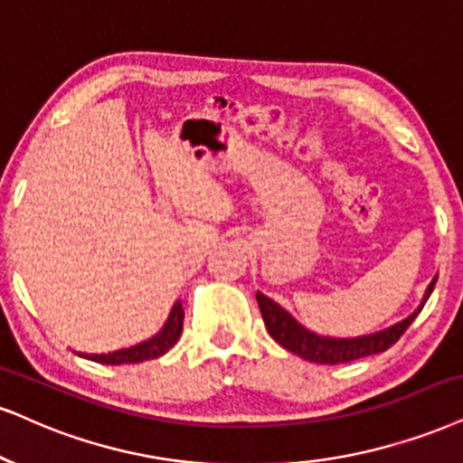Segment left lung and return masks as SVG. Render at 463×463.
Segmentation results:
<instances>
[{
  "label": "left lung",
  "instance_id": "left-lung-1",
  "mask_svg": "<svg viewBox=\"0 0 463 463\" xmlns=\"http://www.w3.org/2000/svg\"><path fill=\"white\" fill-rule=\"evenodd\" d=\"M436 279L427 288L425 298L420 302V307L416 309L412 316L395 324V326L380 330V333L356 336V339H333V336H319L305 326H300L296 319L289 316L283 307H279L275 300H270L268 296L258 292V305L261 311V317H264V324L270 333L272 339L277 341L279 345H283L285 350L298 354L305 361L317 363V364H339V363H350L358 361V358L371 356V354H380L389 350L392 344H397L399 336L406 333L410 324L414 322V317L419 316L420 309L425 307L427 298H430L433 292V285H436Z\"/></svg>",
  "mask_w": 463,
  "mask_h": 463
}]
</instances>
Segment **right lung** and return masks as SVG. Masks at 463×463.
I'll use <instances>...</instances> for the list:
<instances>
[{
	"instance_id": "add662e5",
	"label": "right lung",
	"mask_w": 463,
	"mask_h": 463,
	"mask_svg": "<svg viewBox=\"0 0 463 463\" xmlns=\"http://www.w3.org/2000/svg\"><path fill=\"white\" fill-rule=\"evenodd\" d=\"M182 326H184V309H182L178 300L169 313L167 324H165L163 330L156 336H152V339H147L144 344L135 347H127V350L111 354H83V358H90V361L102 364H127L150 361V358L163 356L165 352H169L171 347L175 345V341H178L182 335ZM79 356H81V354H79Z\"/></svg>"
}]
</instances>
